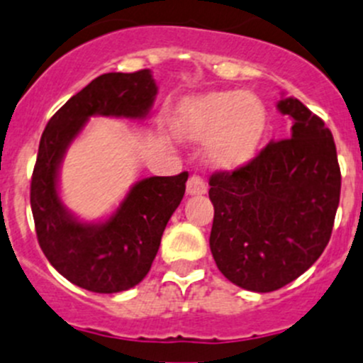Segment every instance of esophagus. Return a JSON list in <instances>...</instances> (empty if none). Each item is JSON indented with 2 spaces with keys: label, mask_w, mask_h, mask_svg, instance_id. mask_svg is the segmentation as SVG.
Listing matches in <instances>:
<instances>
[{
  "label": "esophagus",
  "mask_w": 363,
  "mask_h": 363,
  "mask_svg": "<svg viewBox=\"0 0 363 363\" xmlns=\"http://www.w3.org/2000/svg\"><path fill=\"white\" fill-rule=\"evenodd\" d=\"M205 192H206L205 179L198 174L191 176L187 182V194L189 196H199V194H205Z\"/></svg>",
  "instance_id": "obj_1"
}]
</instances>
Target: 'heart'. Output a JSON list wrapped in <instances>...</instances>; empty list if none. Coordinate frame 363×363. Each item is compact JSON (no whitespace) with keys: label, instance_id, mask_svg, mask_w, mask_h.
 Returning a JSON list of instances; mask_svg holds the SVG:
<instances>
[{"label":"heart","instance_id":"heart-1","mask_svg":"<svg viewBox=\"0 0 363 363\" xmlns=\"http://www.w3.org/2000/svg\"><path fill=\"white\" fill-rule=\"evenodd\" d=\"M267 112L257 96L220 91L196 96L182 103L174 128L189 140H205L212 167L235 171L250 164L260 147Z\"/></svg>","mask_w":363,"mask_h":363}]
</instances>
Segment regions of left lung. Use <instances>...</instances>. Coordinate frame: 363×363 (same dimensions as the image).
<instances>
[{
  "instance_id": "left-lung-1",
  "label": "left lung",
  "mask_w": 363,
  "mask_h": 363,
  "mask_svg": "<svg viewBox=\"0 0 363 363\" xmlns=\"http://www.w3.org/2000/svg\"><path fill=\"white\" fill-rule=\"evenodd\" d=\"M278 110L292 117L289 139L269 143L250 164L210 176V250L239 287L272 292L323 255L340 199L337 147L324 121L299 99Z\"/></svg>"
}]
</instances>
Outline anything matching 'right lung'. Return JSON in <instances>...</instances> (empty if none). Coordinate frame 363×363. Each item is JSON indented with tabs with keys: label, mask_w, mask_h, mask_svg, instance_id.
Wrapping results in <instances>:
<instances>
[{
	"label": "right lung",
	"mask_w": 363,
	"mask_h": 363,
	"mask_svg": "<svg viewBox=\"0 0 363 363\" xmlns=\"http://www.w3.org/2000/svg\"><path fill=\"white\" fill-rule=\"evenodd\" d=\"M155 96L157 85L150 69L106 72L72 96L40 137L30 185L37 240L50 264L85 291L113 294L143 281L157 257L162 233L184 198L189 172L140 179L108 219L84 223L58 196L62 158L89 117L144 119Z\"/></svg>",
	"instance_id": "right-lung-1"
}]
</instances>
